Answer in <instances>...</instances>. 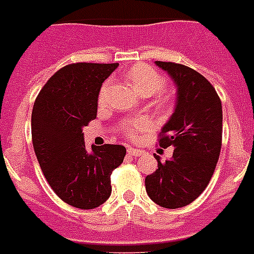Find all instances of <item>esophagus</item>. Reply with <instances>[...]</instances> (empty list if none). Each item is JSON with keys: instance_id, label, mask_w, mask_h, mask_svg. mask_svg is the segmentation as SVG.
Wrapping results in <instances>:
<instances>
[{"instance_id": "obj_1", "label": "esophagus", "mask_w": 254, "mask_h": 254, "mask_svg": "<svg viewBox=\"0 0 254 254\" xmlns=\"http://www.w3.org/2000/svg\"><path fill=\"white\" fill-rule=\"evenodd\" d=\"M127 152H128L129 156H141L144 153L143 151H140V149H136V148H131V147L127 149Z\"/></svg>"}]
</instances>
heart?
<instances>
[{
    "label": "heart",
    "mask_w": 254,
    "mask_h": 254,
    "mask_svg": "<svg viewBox=\"0 0 254 254\" xmlns=\"http://www.w3.org/2000/svg\"><path fill=\"white\" fill-rule=\"evenodd\" d=\"M127 78L133 88L144 97H149L164 88V78L160 76V73L153 69L152 66L144 65V64L133 65L127 73ZM109 86H110V82L107 81L101 88L98 97L99 103H103L106 98ZM166 101H168V97H160L159 98V102H166ZM145 127H147V123L144 121H132L126 125V131L131 137H136L143 132Z\"/></svg>",
    "instance_id": "obj_1"
}]
</instances>
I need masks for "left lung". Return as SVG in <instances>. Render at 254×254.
Wrapping results in <instances>:
<instances>
[{
    "label": "left lung",
    "mask_w": 254,
    "mask_h": 254,
    "mask_svg": "<svg viewBox=\"0 0 254 254\" xmlns=\"http://www.w3.org/2000/svg\"><path fill=\"white\" fill-rule=\"evenodd\" d=\"M177 86V101L161 128L160 147H174L170 160L156 156V172L145 177V190L165 208L188 206L207 188L220 155L222 102L215 88L200 73L182 64L156 62Z\"/></svg>",
    "instance_id": "1"
}]
</instances>
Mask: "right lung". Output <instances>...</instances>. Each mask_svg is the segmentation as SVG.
Here are the masks:
<instances>
[{
	"mask_svg": "<svg viewBox=\"0 0 254 254\" xmlns=\"http://www.w3.org/2000/svg\"><path fill=\"white\" fill-rule=\"evenodd\" d=\"M118 65L69 64L47 81L34 103L36 159L56 195L76 208L92 210L109 199L110 176L126 156V148L117 144L92 145V151H86L82 132L97 117L102 82Z\"/></svg>",
	"mask_w": 254,
	"mask_h": 254,
	"instance_id": "add662e5",
	"label": "right lung"
}]
</instances>
